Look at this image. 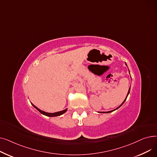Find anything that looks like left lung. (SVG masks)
Returning a JSON list of instances; mask_svg holds the SVG:
<instances>
[{
  "label": "left lung",
  "instance_id": "8db88e82",
  "mask_svg": "<svg viewBox=\"0 0 157 157\" xmlns=\"http://www.w3.org/2000/svg\"><path fill=\"white\" fill-rule=\"evenodd\" d=\"M126 64V63H125ZM126 65H127V64H126ZM129 73H130V72H129ZM130 87L129 88V90H128V94H127V97H126V98H125V99L124 100V101H123L122 103H121V104L119 106V107H118V108H117V109H114V110H112V111H108V112H101V113H111V112H113V111H115V110H117V109H118L119 108H120V107L123 104V103L125 102V101H126V99H127V97H128V94H129V93H130Z\"/></svg>",
  "mask_w": 157,
  "mask_h": 157
}]
</instances>
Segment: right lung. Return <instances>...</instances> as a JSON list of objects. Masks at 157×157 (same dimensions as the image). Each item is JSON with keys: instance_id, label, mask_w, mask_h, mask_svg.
Returning <instances> with one entry per match:
<instances>
[{"instance_id": "obj_1", "label": "right lung", "mask_w": 157, "mask_h": 157, "mask_svg": "<svg viewBox=\"0 0 157 157\" xmlns=\"http://www.w3.org/2000/svg\"><path fill=\"white\" fill-rule=\"evenodd\" d=\"M32 105L34 107V108L38 111H39L41 114H43L44 115H45V116H47V117H58V116H60V115L63 114V113H65L66 111H67V109H65L63 111H59V112H56V113H47V112H45V111H43L42 110L39 109L38 108H37V107L36 105H34V104H33L32 103H31Z\"/></svg>"}]
</instances>
